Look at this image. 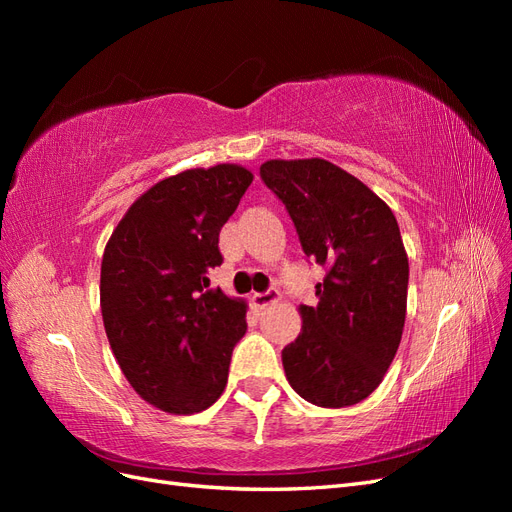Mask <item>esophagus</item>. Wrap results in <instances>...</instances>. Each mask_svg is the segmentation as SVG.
I'll use <instances>...</instances> for the list:
<instances>
[{
  "label": "esophagus",
  "mask_w": 512,
  "mask_h": 512,
  "mask_svg": "<svg viewBox=\"0 0 512 512\" xmlns=\"http://www.w3.org/2000/svg\"><path fill=\"white\" fill-rule=\"evenodd\" d=\"M252 301H254V305H256V307L265 309L267 305H273V303L280 301V290L269 288L267 292H256L254 297H252Z\"/></svg>",
  "instance_id": "1"
}]
</instances>
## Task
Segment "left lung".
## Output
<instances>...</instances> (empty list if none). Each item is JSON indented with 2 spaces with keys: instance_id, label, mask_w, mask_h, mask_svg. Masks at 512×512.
I'll return each instance as SVG.
<instances>
[{
  "instance_id": "8db88e82",
  "label": "left lung",
  "mask_w": 512,
  "mask_h": 512,
  "mask_svg": "<svg viewBox=\"0 0 512 512\" xmlns=\"http://www.w3.org/2000/svg\"><path fill=\"white\" fill-rule=\"evenodd\" d=\"M303 252L324 265L318 305H301L299 337L282 350L290 386L320 408L354 406L378 389L406 322L408 254L393 211L363 181L327 160H269Z\"/></svg>"
}]
</instances>
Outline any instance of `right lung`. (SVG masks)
<instances>
[{
	"label": "right lung",
	"instance_id": "1",
	"mask_svg": "<svg viewBox=\"0 0 512 512\" xmlns=\"http://www.w3.org/2000/svg\"><path fill=\"white\" fill-rule=\"evenodd\" d=\"M254 175L239 164L158 181L106 243L100 307L108 344L132 389L170 414L203 412L226 389L245 301L209 288L220 230Z\"/></svg>",
	"mask_w": 512,
	"mask_h": 512
}]
</instances>
